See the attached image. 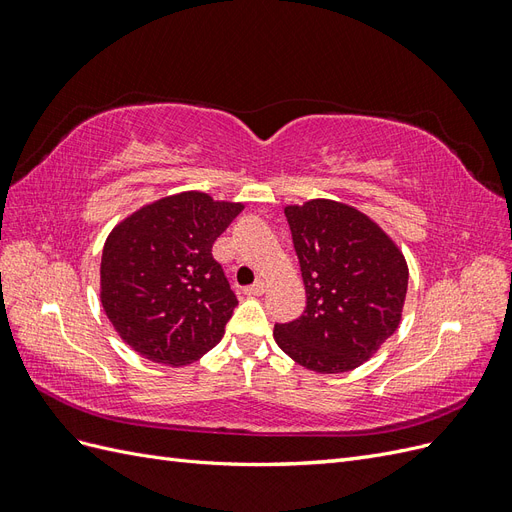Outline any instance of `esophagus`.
Returning <instances> with one entry per match:
<instances>
[{
	"instance_id": "1",
	"label": "esophagus",
	"mask_w": 512,
	"mask_h": 512,
	"mask_svg": "<svg viewBox=\"0 0 512 512\" xmlns=\"http://www.w3.org/2000/svg\"><path fill=\"white\" fill-rule=\"evenodd\" d=\"M265 290H267V282L265 280H258L256 284L247 286L243 292L247 294V297H260V294H265Z\"/></svg>"
}]
</instances>
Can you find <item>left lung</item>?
Masks as SVG:
<instances>
[{
  "mask_svg": "<svg viewBox=\"0 0 512 512\" xmlns=\"http://www.w3.org/2000/svg\"><path fill=\"white\" fill-rule=\"evenodd\" d=\"M307 294L301 318L275 324L294 363L342 374L374 356L401 322L408 262L380 224L346 203L314 198L286 205Z\"/></svg>",
  "mask_w": 512,
  "mask_h": 512,
  "instance_id": "1",
  "label": "left lung"
}]
</instances>
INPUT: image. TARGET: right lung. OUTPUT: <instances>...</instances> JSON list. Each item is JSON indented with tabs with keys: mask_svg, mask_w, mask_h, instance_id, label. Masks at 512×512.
Returning a JSON list of instances; mask_svg holds the SVG:
<instances>
[{
	"mask_svg": "<svg viewBox=\"0 0 512 512\" xmlns=\"http://www.w3.org/2000/svg\"><path fill=\"white\" fill-rule=\"evenodd\" d=\"M241 209L205 192H181L136 209L111 230L100 301L132 350L183 367L220 342L237 297L211 247Z\"/></svg>",
	"mask_w": 512,
	"mask_h": 512,
	"instance_id": "obj_1",
	"label": "right lung"
}]
</instances>
